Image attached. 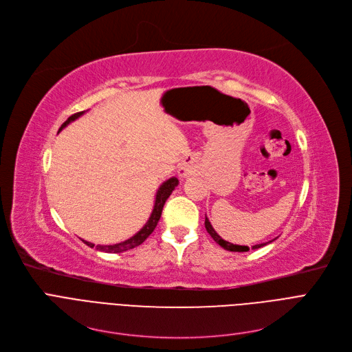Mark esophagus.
Wrapping results in <instances>:
<instances>
[{
	"mask_svg": "<svg viewBox=\"0 0 352 352\" xmlns=\"http://www.w3.org/2000/svg\"><path fill=\"white\" fill-rule=\"evenodd\" d=\"M195 168H197V165H195L194 158H191L188 161H182L178 166V175L182 177V178H186L188 175H192L195 173Z\"/></svg>",
	"mask_w": 352,
	"mask_h": 352,
	"instance_id": "obj_1",
	"label": "esophagus"
}]
</instances>
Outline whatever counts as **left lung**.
<instances>
[{
  "label": "left lung",
  "instance_id": "8db88e82",
  "mask_svg": "<svg viewBox=\"0 0 352 352\" xmlns=\"http://www.w3.org/2000/svg\"><path fill=\"white\" fill-rule=\"evenodd\" d=\"M206 228H207L208 234L214 238V241H215L217 244H219V245L223 247L224 250H227V251H234V252H247V251H250V247H245V245H235V244H231V243L226 241V239L221 238V236L217 234V231L212 228V226H211V223H210V219H208L207 217H206ZM274 239H276V238H274ZM274 239H271V241H268V243H263V244L252 245V250L261 248V247H264V245H267V244L272 243Z\"/></svg>",
  "mask_w": 352,
  "mask_h": 352
}]
</instances>
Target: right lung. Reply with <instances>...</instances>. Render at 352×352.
Returning a JSON list of instances; mask_svg holds the SVG:
<instances>
[{"label":"right lung","instance_id":"1","mask_svg":"<svg viewBox=\"0 0 352 352\" xmlns=\"http://www.w3.org/2000/svg\"><path fill=\"white\" fill-rule=\"evenodd\" d=\"M84 113H85V111H81V113H77V114L71 116V117L61 125L60 131H61L63 128H65L69 122H72V121H76L77 118H80ZM60 131H58V133H60ZM177 186H178V179H177L175 177H173V178H170V179H166L165 182L161 184L158 191H157V195H155L154 208H153V212H151L150 218H148L145 226H144L135 235H133L131 238H128V239H125V241L118 243V244H114V245H96V244H92V243L84 241V239H82V243L87 244L88 247H91V248L96 247V250H98V251H102V252H113V254H116V252H124V251H126V250H133V248L141 245V244L145 241V239L151 235V232L155 230V227H157V224H158V221H160V218H161V212H162L165 201L168 199V197L171 195V192L175 190Z\"/></svg>","mask_w":352,"mask_h":352}]
</instances>
